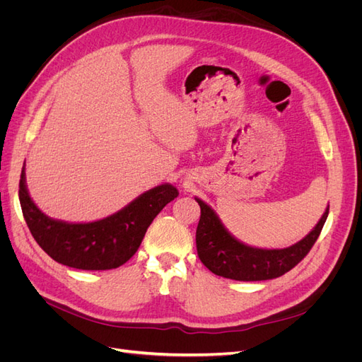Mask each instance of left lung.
<instances>
[{"instance_id": "obj_1", "label": "left lung", "mask_w": 362, "mask_h": 362, "mask_svg": "<svg viewBox=\"0 0 362 362\" xmlns=\"http://www.w3.org/2000/svg\"><path fill=\"white\" fill-rule=\"evenodd\" d=\"M194 199L201 206V218L196 229V247L201 261L214 275L235 281H266L291 270L308 254L329 214L327 206L313 231L290 247L259 249L237 240L210 205L199 198Z\"/></svg>"}]
</instances>
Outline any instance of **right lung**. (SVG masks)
I'll use <instances>...</instances> for the list:
<instances>
[{
  "mask_svg": "<svg viewBox=\"0 0 362 362\" xmlns=\"http://www.w3.org/2000/svg\"><path fill=\"white\" fill-rule=\"evenodd\" d=\"M177 196V187L166 182L101 221L72 223L48 217L33 202L25 164L19 180V202L31 235L54 261L80 270H110L125 264L137 252L152 221Z\"/></svg>",
  "mask_w": 362,
  "mask_h": 362,
  "instance_id": "add662e5",
  "label": "right lung"
}]
</instances>
